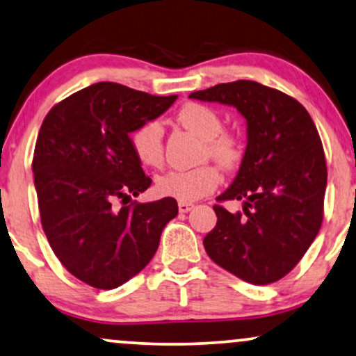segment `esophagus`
<instances>
[{
    "label": "esophagus",
    "instance_id": "34e87169",
    "mask_svg": "<svg viewBox=\"0 0 356 356\" xmlns=\"http://www.w3.org/2000/svg\"><path fill=\"white\" fill-rule=\"evenodd\" d=\"M193 207H195V204H193V202H184V201H179L178 202L179 212H189V211L193 209Z\"/></svg>",
    "mask_w": 356,
    "mask_h": 356
}]
</instances>
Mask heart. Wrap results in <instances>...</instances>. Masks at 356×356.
I'll return each mask as SVG.
<instances>
[{"instance_id": "obj_1", "label": "heart", "mask_w": 356, "mask_h": 356, "mask_svg": "<svg viewBox=\"0 0 356 356\" xmlns=\"http://www.w3.org/2000/svg\"><path fill=\"white\" fill-rule=\"evenodd\" d=\"M178 122L200 136L204 142L202 159L211 156L224 168H234L238 163V140L222 132V119L209 106L189 103L178 113ZM131 145L136 156L145 167H159L163 161V127L159 121L140 124L131 134ZM220 172L211 163L200 165L191 170H170L156 177L155 186L161 196L178 201H196L209 195L219 186Z\"/></svg>"}]
</instances>
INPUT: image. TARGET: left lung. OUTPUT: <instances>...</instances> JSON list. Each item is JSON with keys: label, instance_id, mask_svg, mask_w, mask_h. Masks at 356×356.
<instances>
[{"label": "left lung", "instance_id": "obj_1", "mask_svg": "<svg viewBox=\"0 0 356 356\" xmlns=\"http://www.w3.org/2000/svg\"><path fill=\"white\" fill-rule=\"evenodd\" d=\"M189 98L234 106L247 122L237 177L218 197L243 201V212L214 206L207 255L247 283H275L319 234L327 186L319 132L299 101L257 81L220 83Z\"/></svg>", "mask_w": 356, "mask_h": 356}]
</instances>
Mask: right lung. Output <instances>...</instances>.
I'll return each instance as SVG.
<instances>
[{
	"mask_svg": "<svg viewBox=\"0 0 356 356\" xmlns=\"http://www.w3.org/2000/svg\"><path fill=\"white\" fill-rule=\"evenodd\" d=\"M177 98L101 81L45 116L32 160L40 220L55 255L83 283H126L149 265L165 225L177 218L173 197L132 201L152 179L131 145V134Z\"/></svg>",
	"mask_w": 356,
	"mask_h": 356,
	"instance_id": "obj_1",
	"label": "right lung"
}]
</instances>
